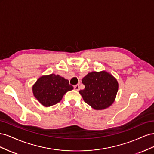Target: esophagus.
<instances>
[{
	"label": "esophagus",
	"instance_id": "34e87169",
	"mask_svg": "<svg viewBox=\"0 0 154 154\" xmlns=\"http://www.w3.org/2000/svg\"><path fill=\"white\" fill-rule=\"evenodd\" d=\"M74 90H76V91H78L80 90V86H79L78 84H77V85L74 86Z\"/></svg>",
	"mask_w": 154,
	"mask_h": 154
}]
</instances>
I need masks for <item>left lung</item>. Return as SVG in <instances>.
<instances>
[{"instance_id":"obj_1","label":"left lung","mask_w":154,"mask_h":154,"mask_svg":"<svg viewBox=\"0 0 154 154\" xmlns=\"http://www.w3.org/2000/svg\"><path fill=\"white\" fill-rule=\"evenodd\" d=\"M82 83L85 87L79 92L92 109H105L114 103L119 86L110 73L104 71L89 72L82 79Z\"/></svg>"}]
</instances>
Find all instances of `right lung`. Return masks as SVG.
Segmentation results:
<instances>
[{
    "mask_svg": "<svg viewBox=\"0 0 154 154\" xmlns=\"http://www.w3.org/2000/svg\"><path fill=\"white\" fill-rule=\"evenodd\" d=\"M73 89L68 80L54 74L39 78L32 86V93L44 106H50L62 100L67 91Z\"/></svg>",
    "mask_w": 154,
    "mask_h": 154,
    "instance_id": "obj_1",
    "label": "right lung"
}]
</instances>
